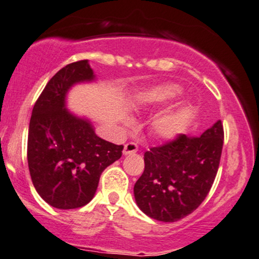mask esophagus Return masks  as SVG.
I'll return each instance as SVG.
<instances>
[{"label":"esophagus","instance_id":"esophagus-1","mask_svg":"<svg viewBox=\"0 0 259 259\" xmlns=\"http://www.w3.org/2000/svg\"><path fill=\"white\" fill-rule=\"evenodd\" d=\"M138 151V145L135 142H130L124 145L123 148V154L124 155H130V154H135Z\"/></svg>","mask_w":259,"mask_h":259}]
</instances>
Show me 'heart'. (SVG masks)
<instances>
[{
  "instance_id": "b5f03b06",
  "label": "heart",
  "mask_w": 259,
  "mask_h": 259,
  "mask_svg": "<svg viewBox=\"0 0 259 259\" xmlns=\"http://www.w3.org/2000/svg\"><path fill=\"white\" fill-rule=\"evenodd\" d=\"M182 94V88L175 83H162L138 92L135 97V109H155L173 102ZM187 105H179L160 115L153 122L154 133L160 138H172L181 132L187 117Z\"/></svg>"
}]
</instances>
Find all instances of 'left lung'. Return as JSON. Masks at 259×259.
I'll return each instance as SVG.
<instances>
[{
  "label": "left lung",
  "mask_w": 259,
  "mask_h": 259,
  "mask_svg": "<svg viewBox=\"0 0 259 259\" xmlns=\"http://www.w3.org/2000/svg\"><path fill=\"white\" fill-rule=\"evenodd\" d=\"M218 120L199 137L178 135L144 154V172L135 184L138 207L150 218L176 222L201 205L211 190L223 149Z\"/></svg>",
  "instance_id": "obj_1"
}]
</instances>
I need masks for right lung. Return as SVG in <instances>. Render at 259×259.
Masks as SVG:
<instances>
[{
  "instance_id": "1",
  "label": "right lung",
  "mask_w": 259,
  "mask_h": 259,
  "mask_svg": "<svg viewBox=\"0 0 259 259\" xmlns=\"http://www.w3.org/2000/svg\"><path fill=\"white\" fill-rule=\"evenodd\" d=\"M92 80L88 60L68 64L46 84L30 118L27 163L32 184L46 202L59 209L90 202L102 172L122 155L123 145L99 138L90 121L65 108L70 87Z\"/></svg>"
}]
</instances>
